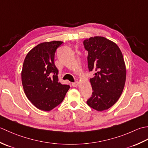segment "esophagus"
Instances as JSON below:
<instances>
[{
  "label": "esophagus",
  "instance_id": "obj_1",
  "mask_svg": "<svg viewBox=\"0 0 148 148\" xmlns=\"http://www.w3.org/2000/svg\"><path fill=\"white\" fill-rule=\"evenodd\" d=\"M78 82H73V83H72V86L75 87H77V86H78Z\"/></svg>",
  "mask_w": 148,
  "mask_h": 148
}]
</instances>
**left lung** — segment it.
I'll use <instances>...</instances> for the list:
<instances>
[{"instance_id":"8db88e82","label":"left lung","mask_w":148,"mask_h":148,"mask_svg":"<svg viewBox=\"0 0 148 148\" xmlns=\"http://www.w3.org/2000/svg\"><path fill=\"white\" fill-rule=\"evenodd\" d=\"M88 52L90 78L93 92L87 103L93 109L103 111L118 100L124 89L126 70L121 51L113 41L101 36L86 39L83 42Z\"/></svg>"}]
</instances>
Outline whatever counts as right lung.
<instances>
[{
	"mask_svg": "<svg viewBox=\"0 0 148 148\" xmlns=\"http://www.w3.org/2000/svg\"><path fill=\"white\" fill-rule=\"evenodd\" d=\"M59 41L44 42L33 48L24 60L22 82L27 97L36 107L50 111L63 101L70 86L59 82V71L54 64Z\"/></svg>",
	"mask_w": 148,
	"mask_h": 148,
	"instance_id": "1",
	"label": "right lung"
}]
</instances>
